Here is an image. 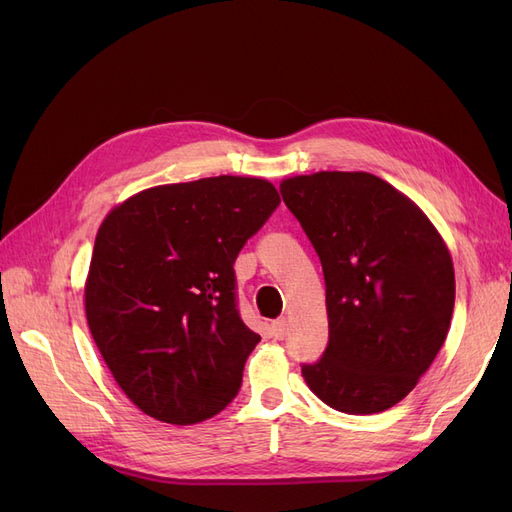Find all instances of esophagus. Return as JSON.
<instances>
[{
	"label": "esophagus",
	"mask_w": 512,
	"mask_h": 512,
	"mask_svg": "<svg viewBox=\"0 0 512 512\" xmlns=\"http://www.w3.org/2000/svg\"><path fill=\"white\" fill-rule=\"evenodd\" d=\"M271 331L275 335V339H284L286 333H288V322L286 318H277L271 322Z\"/></svg>",
	"instance_id": "obj_1"
}]
</instances>
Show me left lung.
Here are the masks:
<instances>
[{
	"label": "left lung",
	"instance_id": "obj_1",
	"mask_svg": "<svg viewBox=\"0 0 512 512\" xmlns=\"http://www.w3.org/2000/svg\"><path fill=\"white\" fill-rule=\"evenodd\" d=\"M322 262L329 346L301 374L346 414H376L404 399L451 329V252L414 200L356 170H320L280 183Z\"/></svg>",
	"mask_w": 512,
	"mask_h": 512
}]
</instances>
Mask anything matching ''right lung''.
Instances as JSON below:
<instances>
[{"mask_svg": "<svg viewBox=\"0 0 512 512\" xmlns=\"http://www.w3.org/2000/svg\"><path fill=\"white\" fill-rule=\"evenodd\" d=\"M280 205L260 177L166 183L102 220L85 280L91 337L156 421L194 425L235 399L260 342L235 305V258Z\"/></svg>", "mask_w": 512, "mask_h": 512, "instance_id": "obj_1", "label": "right lung"}]
</instances>
